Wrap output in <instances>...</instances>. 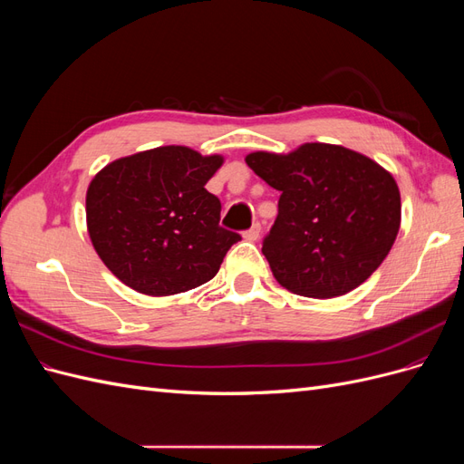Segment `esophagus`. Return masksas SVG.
I'll return each mask as SVG.
<instances>
[{
    "mask_svg": "<svg viewBox=\"0 0 464 464\" xmlns=\"http://www.w3.org/2000/svg\"><path fill=\"white\" fill-rule=\"evenodd\" d=\"M259 234H261V224L256 222L254 227H251L249 230L244 232V237H246L247 242H257V240H259Z\"/></svg>",
    "mask_w": 464,
    "mask_h": 464,
    "instance_id": "esophagus-1",
    "label": "esophagus"
}]
</instances>
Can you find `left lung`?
Here are the masks:
<instances>
[{"instance_id": "left-lung-1", "label": "left lung", "mask_w": 464, "mask_h": 464, "mask_svg": "<svg viewBox=\"0 0 464 464\" xmlns=\"http://www.w3.org/2000/svg\"><path fill=\"white\" fill-rule=\"evenodd\" d=\"M246 162L280 191L263 240L280 286L307 298L343 296L383 263L401 227V193L385 168L327 143L257 150Z\"/></svg>"}]
</instances>
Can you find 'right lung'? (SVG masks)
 Listing matches in <instances>:
<instances>
[{"instance_id":"1","label":"right lung","mask_w":464,"mask_h":464,"mask_svg":"<svg viewBox=\"0 0 464 464\" xmlns=\"http://www.w3.org/2000/svg\"><path fill=\"white\" fill-rule=\"evenodd\" d=\"M188 147L118 159L87 189V228L98 257L123 285L172 296L213 278L240 234L220 227V201L205 189L222 166Z\"/></svg>"}]
</instances>
